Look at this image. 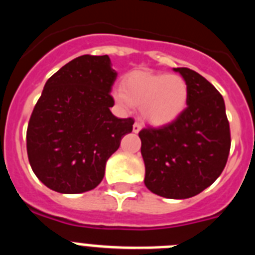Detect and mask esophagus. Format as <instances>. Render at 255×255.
Masks as SVG:
<instances>
[{"mask_svg": "<svg viewBox=\"0 0 255 255\" xmlns=\"http://www.w3.org/2000/svg\"><path fill=\"white\" fill-rule=\"evenodd\" d=\"M140 130H141V124L135 123L134 125H132V131H134V132H139Z\"/></svg>", "mask_w": 255, "mask_h": 255, "instance_id": "esophagus-1", "label": "esophagus"}]
</instances>
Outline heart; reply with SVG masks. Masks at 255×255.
Listing matches in <instances>:
<instances>
[{
	"instance_id": "1",
	"label": "heart",
	"mask_w": 255,
	"mask_h": 255,
	"mask_svg": "<svg viewBox=\"0 0 255 255\" xmlns=\"http://www.w3.org/2000/svg\"><path fill=\"white\" fill-rule=\"evenodd\" d=\"M114 100L121 108L140 107L141 117L150 125H167L186 110L189 85L176 74L136 71L124 79L123 89H115Z\"/></svg>"
}]
</instances>
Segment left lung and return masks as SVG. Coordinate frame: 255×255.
<instances>
[{"instance_id":"1","label":"left lung","mask_w":255,"mask_h":255,"mask_svg":"<svg viewBox=\"0 0 255 255\" xmlns=\"http://www.w3.org/2000/svg\"><path fill=\"white\" fill-rule=\"evenodd\" d=\"M173 71L189 85L186 110L171 124L140 130L139 138L145 186L159 197L186 199L220 176L231 139L225 101L217 89L188 67Z\"/></svg>"}]
</instances>
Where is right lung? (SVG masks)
I'll use <instances>...</instances> for the list:
<instances>
[{
    "label": "right lung",
    "mask_w": 255,
    "mask_h": 255,
    "mask_svg": "<svg viewBox=\"0 0 255 255\" xmlns=\"http://www.w3.org/2000/svg\"><path fill=\"white\" fill-rule=\"evenodd\" d=\"M107 55L74 58L47 80L26 131L29 163L47 188L62 194L93 190L106 162L132 130L119 119L111 89L117 73Z\"/></svg>",
    "instance_id": "right-lung-1"
}]
</instances>
